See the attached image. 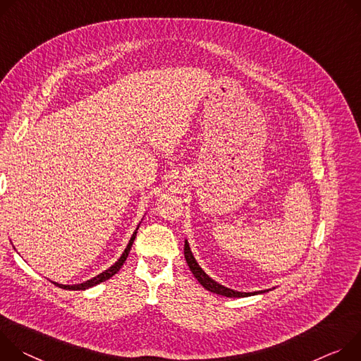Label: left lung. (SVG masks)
<instances>
[{
    "label": "left lung",
    "mask_w": 361,
    "mask_h": 361,
    "mask_svg": "<svg viewBox=\"0 0 361 361\" xmlns=\"http://www.w3.org/2000/svg\"><path fill=\"white\" fill-rule=\"evenodd\" d=\"M183 252H185V259L192 271V274L195 275V278L197 279L199 283H201V286L204 288H207L208 291L214 293V294H219V295H224V297H229V298H238V297H250V295H255V294H262V293H267L268 290H264V291H255V293H239V291H235V290H231V288H226L221 284H218L216 281H214V279L201 268L199 267V264L196 262L190 248H189V244L188 241H185V248H183Z\"/></svg>",
    "instance_id": "obj_1"
}]
</instances>
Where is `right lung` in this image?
Instances as JSON below:
<instances>
[{
  "label": "right lung",
  "mask_w": 361,
  "mask_h": 361,
  "mask_svg": "<svg viewBox=\"0 0 361 361\" xmlns=\"http://www.w3.org/2000/svg\"><path fill=\"white\" fill-rule=\"evenodd\" d=\"M137 229H139V225H137L136 231L133 232V235H132V238H130V241H129V244H128L126 250L123 251L122 257H120V258H118V259H117V261H116L110 268H107V269H106V271H103L102 274H99V275L93 276L92 279H89V281L82 283V284H74V286H64V284H59V283H53V284H54V286H57V287H60V288H63V290L80 291V290H87V288H90V287H94V286H97V284H100V283H104L106 279H109V278H111L114 274H117V272H118V269L122 268V265L125 264V261H126V258H128V255H129V252H130V248H132V245H133V241H135V238H136Z\"/></svg>",
  "instance_id": "right-lung-1"
}]
</instances>
